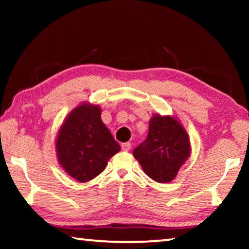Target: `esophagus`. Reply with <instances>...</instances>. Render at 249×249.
Masks as SVG:
<instances>
[{
	"instance_id": "esophagus-1",
	"label": "esophagus",
	"mask_w": 249,
	"mask_h": 249,
	"mask_svg": "<svg viewBox=\"0 0 249 249\" xmlns=\"http://www.w3.org/2000/svg\"><path fill=\"white\" fill-rule=\"evenodd\" d=\"M130 147H132L130 142H124V144H122V149L124 151H128L130 149Z\"/></svg>"
}]
</instances>
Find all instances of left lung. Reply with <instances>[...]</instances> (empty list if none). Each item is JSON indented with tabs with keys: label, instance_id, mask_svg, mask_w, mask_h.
Returning <instances> with one entry per match:
<instances>
[{
	"label": "left lung",
	"instance_id": "obj_1",
	"mask_svg": "<svg viewBox=\"0 0 249 249\" xmlns=\"http://www.w3.org/2000/svg\"><path fill=\"white\" fill-rule=\"evenodd\" d=\"M191 154L190 138L178 119L155 114L149 121L146 141L134 149L145 174L156 182L174 180Z\"/></svg>",
	"mask_w": 249,
	"mask_h": 249
}]
</instances>
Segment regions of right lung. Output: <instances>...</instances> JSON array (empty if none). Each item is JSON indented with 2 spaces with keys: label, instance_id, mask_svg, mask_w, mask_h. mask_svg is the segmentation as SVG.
<instances>
[{
  "label": "right lung",
  "instance_id": "obj_1",
  "mask_svg": "<svg viewBox=\"0 0 249 249\" xmlns=\"http://www.w3.org/2000/svg\"><path fill=\"white\" fill-rule=\"evenodd\" d=\"M57 159L71 178L88 182L102 172L121 150L101 120L99 105L81 103L66 117L56 138Z\"/></svg>",
  "mask_w": 249,
  "mask_h": 249
}]
</instances>
